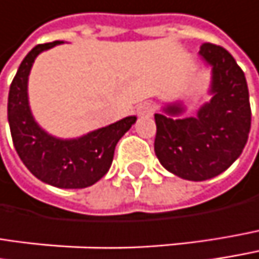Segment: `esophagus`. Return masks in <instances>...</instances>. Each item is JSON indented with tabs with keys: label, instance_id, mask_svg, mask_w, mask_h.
<instances>
[{
	"label": "esophagus",
	"instance_id": "1",
	"mask_svg": "<svg viewBox=\"0 0 259 259\" xmlns=\"http://www.w3.org/2000/svg\"><path fill=\"white\" fill-rule=\"evenodd\" d=\"M154 112V105L151 102H144V104H139L136 106V114L138 115H148V114H153Z\"/></svg>",
	"mask_w": 259,
	"mask_h": 259
}]
</instances>
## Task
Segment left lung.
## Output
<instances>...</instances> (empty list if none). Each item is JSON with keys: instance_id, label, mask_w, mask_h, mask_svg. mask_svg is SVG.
<instances>
[{"instance_id": "1", "label": "left lung", "mask_w": 259, "mask_h": 259, "mask_svg": "<svg viewBox=\"0 0 259 259\" xmlns=\"http://www.w3.org/2000/svg\"><path fill=\"white\" fill-rule=\"evenodd\" d=\"M199 55L212 66V99L196 117L175 118L184 112L181 104L154 115L158 161L188 181H206L227 170L243 151L250 130L249 92L240 66L225 49L210 42L201 44Z\"/></svg>"}]
</instances>
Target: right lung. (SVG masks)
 <instances>
[{"label": "right lung", "instance_id": "1", "mask_svg": "<svg viewBox=\"0 0 259 259\" xmlns=\"http://www.w3.org/2000/svg\"><path fill=\"white\" fill-rule=\"evenodd\" d=\"M60 42L38 44L22 60L10 85L7 117L14 148L34 177L58 188H85L109 170L115 145L136 117H126L77 139H59L41 129L29 108L28 77L36 56Z\"/></svg>", "mask_w": 259, "mask_h": 259}]
</instances>
